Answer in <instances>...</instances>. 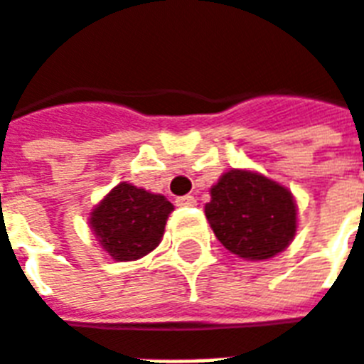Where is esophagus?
<instances>
[{
  "instance_id": "34e87169",
  "label": "esophagus",
  "mask_w": 364,
  "mask_h": 364,
  "mask_svg": "<svg viewBox=\"0 0 364 364\" xmlns=\"http://www.w3.org/2000/svg\"><path fill=\"white\" fill-rule=\"evenodd\" d=\"M176 205H180V207H193V205H198V201H196L193 196H182V198H176Z\"/></svg>"
}]
</instances>
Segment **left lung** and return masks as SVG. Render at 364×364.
<instances>
[{
    "instance_id": "1",
    "label": "left lung",
    "mask_w": 364,
    "mask_h": 364,
    "mask_svg": "<svg viewBox=\"0 0 364 364\" xmlns=\"http://www.w3.org/2000/svg\"><path fill=\"white\" fill-rule=\"evenodd\" d=\"M205 215L218 242L251 261L278 255L297 230V205L288 188L240 168L224 172L213 186Z\"/></svg>"
}]
</instances>
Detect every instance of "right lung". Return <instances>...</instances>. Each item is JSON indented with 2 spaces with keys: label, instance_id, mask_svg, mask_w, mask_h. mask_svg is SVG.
Wrapping results in <instances>:
<instances>
[{
  "label": "right lung",
  "instance_id": "add662e5",
  "mask_svg": "<svg viewBox=\"0 0 364 364\" xmlns=\"http://www.w3.org/2000/svg\"><path fill=\"white\" fill-rule=\"evenodd\" d=\"M172 209L165 196L120 182L95 205L90 226L114 261H136L161 244Z\"/></svg>",
  "mask_w": 364,
  "mask_h": 364
}]
</instances>
